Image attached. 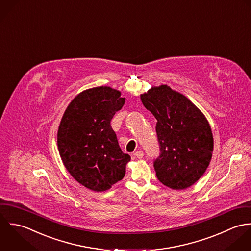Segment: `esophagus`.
<instances>
[{
    "instance_id": "1",
    "label": "esophagus",
    "mask_w": 251,
    "mask_h": 251,
    "mask_svg": "<svg viewBox=\"0 0 251 251\" xmlns=\"http://www.w3.org/2000/svg\"><path fill=\"white\" fill-rule=\"evenodd\" d=\"M134 155H135L137 158L141 159V158H143V157H144V152L142 151H136V152L134 153Z\"/></svg>"
}]
</instances>
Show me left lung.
<instances>
[{
  "label": "left lung",
  "instance_id": "left-lung-1",
  "mask_svg": "<svg viewBox=\"0 0 251 251\" xmlns=\"http://www.w3.org/2000/svg\"><path fill=\"white\" fill-rule=\"evenodd\" d=\"M141 100L157 120L160 155L153 165L157 178L175 190L190 187L211 160L213 137L208 121L191 100L168 85L152 87Z\"/></svg>",
  "mask_w": 251,
  "mask_h": 251
}]
</instances>
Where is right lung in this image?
<instances>
[{
	"label": "right lung",
	"instance_id": "add662e5",
	"mask_svg": "<svg viewBox=\"0 0 251 251\" xmlns=\"http://www.w3.org/2000/svg\"><path fill=\"white\" fill-rule=\"evenodd\" d=\"M125 98L118 90L99 86L79 93L61 119L57 145L64 166L86 188L101 192L121 180L129 154L119 148L110 121Z\"/></svg>",
	"mask_w": 251,
	"mask_h": 251
}]
</instances>
